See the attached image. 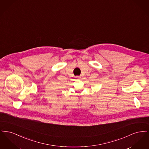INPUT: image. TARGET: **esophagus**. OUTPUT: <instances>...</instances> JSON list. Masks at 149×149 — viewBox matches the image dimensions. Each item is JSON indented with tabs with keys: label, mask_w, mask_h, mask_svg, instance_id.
Masks as SVG:
<instances>
[{
	"label": "esophagus",
	"mask_w": 149,
	"mask_h": 149,
	"mask_svg": "<svg viewBox=\"0 0 149 149\" xmlns=\"http://www.w3.org/2000/svg\"><path fill=\"white\" fill-rule=\"evenodd\" d=\"M77 78H79V79H80V78H81V77L80 76H77Z\"/></svg>",
	"instance_id": "obj_1"
}]
</instances>
